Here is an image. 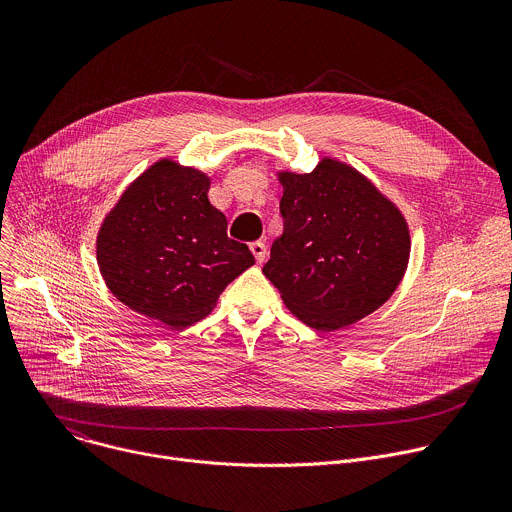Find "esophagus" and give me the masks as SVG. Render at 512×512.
I'll return each mask as SVG.
<instances>
[{
  "instance_id": "obj_1",
  "label": "esophagus",
  "mask_w": 512,
  "mask_h": 512,
  "mask_svg": "<svg viewBox=\"0 0 512 512\" xmlns=\"http://www.w3.org/2000/svg\"><path fill=\"white\" fill-rule=\"evenodd\" d=\"M249 247H251V253L255 255L257 263H263L265 257H267V247H265V243H263V241H253Z\"/></svg>"
}]
</instances>
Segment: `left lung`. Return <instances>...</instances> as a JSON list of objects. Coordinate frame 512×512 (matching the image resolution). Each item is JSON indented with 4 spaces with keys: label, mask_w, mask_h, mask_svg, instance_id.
<instances>
[{
    "label": "left lung",
    "mask_w": 512,
    "mask_h": 512,
    "mask_svg": "<svg viewBox=\"0 0 512 512\" xmlns=\"http://www.w3.org/2000/svg\"><path fill=\"white\" fill-rule=\"evenodd\" d=\"M283 233L265 277L304 324L330 332L373 314L397 289L409 259L401 212L367 178L336 160L279 176Z\"/></svg>",
    "instance_id": "1"
}]
</instances>
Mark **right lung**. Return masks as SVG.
<instances>
[{
    "label": "right lung",
    "mask_w": 512,
    "mask_h": 512,
    "mask_svg": "<svg viewBox=\"0 0 512 512\" xmlns=\"http://www.w3.org/2000/svg\"><path fill=\"white\" fill-rule=\"evenodd\" d=\"M210 180L176 162L145 170L109 212L97 263L113 296L172 328L208 316L223 289L255 263L208 202Z\"/></svg>",
    "instance_id": "1"
}]
</instances>
